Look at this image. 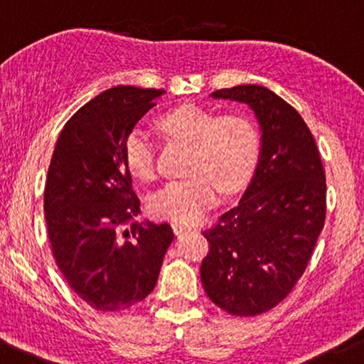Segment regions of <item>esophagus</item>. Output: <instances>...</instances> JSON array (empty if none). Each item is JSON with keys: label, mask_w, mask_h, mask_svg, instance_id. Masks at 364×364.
<instances>
[{"label": "esophagus", "mask_w": 364, "mask_h": 364, "mask_svg": "<svg viewBox=\"0 0 364 364\" xmlns=\"http://www.w3.org/2000/svg\"><path fill=\"white\" fill-rule=\"evenodd\" d=\"M171 228H173L175 235H182V233H186V231H191V226H186V224H182V223H173L171 224Z\"/></svg>", "instance_id": "obj_1"}]
</instances>
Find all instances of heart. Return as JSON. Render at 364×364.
Wrapping results in <instances>:
<instances>
[{"label": "heart", "instance_id": "obj_1", "mask_svg": "<svg viewBox=\"0 0 364 364\" xmlns=\"http://www.w3.org/2000/svg\"><path fill=\"white\" fill-rule=\"evenodd\" d=\"M161 129L191 147L187 181L170 182L149 200L154 217L175 223L201 219L224 193H237L249 182L259 156V136L243 115H219L198 105H182L159 119ZM124 161L140 181L156 178V147L144 127L124 140Z\"/></svg>", "mask_w": 364, "mask_h": 364}]
</instances>
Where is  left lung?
Here are the masks:
<instances>
[{
    "instance_id": "obj_1",
    "label": "left lung",
    "mask_w": 364,
    "mask_h": 364,
    "mask_svg": "<svg viewBox=\"0 0 364 364\" xmlns=\"http://www.w3.org/2000/svg\"><path fill=\"white\" fill-rule=\"evenodd\" d=\"M238 101L261 129L257 166L235 208L203 231L201 263L208 298L233 316H259L279 305L305 272L326 219V175L301 115L263 85L210 95Z\"/></svg>"
}]
</instances>
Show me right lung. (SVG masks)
I'll return each mask as SVG.
<instances>
[{
	"label": "right lung",
	"mask_w": 364,
	"mask_h": 364,
	"mask_svg": "<svg viewBox=\"0 0 364 364\" xmlns=\"http://www.w3.org/2000/svg\"><path fill=\"white\" fill-rule=\"evenodd\" d=\"M163 95L133 85L103 91L66 122L48 166L43 210L52 254L71 289L101 312L147 298L173 242L166 223L134 220L140 200L122 151Z\"/></svg>",
	"instance_id": "obj_1"
}]
</instances>
